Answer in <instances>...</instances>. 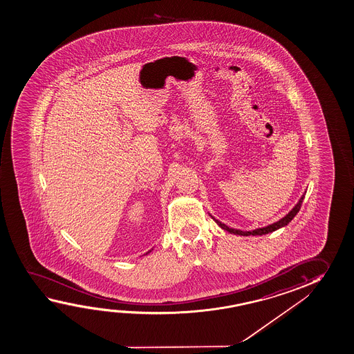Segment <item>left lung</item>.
Returning a JSON list of instances; mask_svg holds the SVG:
<instances>
[{"label":"left lung","mask_w":354,"mask_h":354,"mask_svg":"<svg viewBox=\"0 0 354 354\" xmlns=\"http://www.w3.org/2000/svg\"><path fill=\"white\" fill-rule=\"evenodd\" d=\"M305 193L306 191L304 192L303 196H300V199H299V202L294 205V208L289 212V213L286 214L284 218H281V220H278V221H275L273 224L267 225V226H263V227H259V229H254V230L251 231H242L237 230V229H232V227H229L227 225L223 224L221 221H219L218 219H215L213 215H210L214 220H215V223L219 225L221 229H224V230L227 231V232H230V234H234V235L239 236H261L266 235V234H270V232H273V231L278 230V229H281V227H284L286 225L289 224L292 219H294V216L299 213V210L301 208V203L304 201V196H305Z\"/></svg>","instance_id":"1"}]
</instances>
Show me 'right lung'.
I'll list each match as a JSON object with an SVG mask.
<instances>
[{"instance_id":"right-lung-1","label":"right lung","mask_w":354,"mask_h":354,"mask_svg":"<svg viewBox=\"0 0 354 354\" xmlns=\"http://www.w3.org/2000/svg\"><path fill=\"white\" fill-rule=\"evenodd\" d=\"M151 251H152V248H151V250H150V251H149V252H146V254H149V253L151 252Z\"/></svg>"}]
</instances>
